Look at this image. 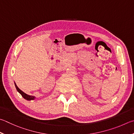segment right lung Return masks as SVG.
I'll use <instances>...</instances> for the list:
<instances>
[{
  "instance_id": "right-lung-1",
  "label": "right lung",
  "mask_w": 134,
  "mask_h": 134,
  "mask_svg": "<svg viewBox=\"0 0 134 134\" xmlns=\"http://www.w3.org/2000/svg\"><path fill=\"white\" fill-rule=\"evenodd\" d=\"M14 84H15V87H16V88L17 89V91H18L19 92V93H20L21 95V96H22L24 98L27 99V100H31V99H35V97H33L32 96H29V95L26 94V93H25V92L21 91V90H20L18 88V87L16 86V83H14Z\"/></svg>"
}]
</instances>
